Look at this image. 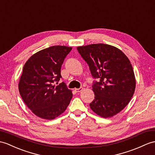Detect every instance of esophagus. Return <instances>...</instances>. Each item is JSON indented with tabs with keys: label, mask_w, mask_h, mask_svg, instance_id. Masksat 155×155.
I'll return each mask as SVG.
<instances>
[{
	"label": "esophagus",
	"mask_w": 155,
	"mask_h": 155,
	"mask_svg": "<svg viewBox=\"0 0 155 155\" xmlns=\"http://www.w3.org/2000/svg\"><path fill=\"white\" fill-rule=\"evenodd\" d=\"M82 90H83V88H75L74 89V91L78 93V92H81Z\"/></svg>",
	"instance_id": "34e87169"
}]
</instances>
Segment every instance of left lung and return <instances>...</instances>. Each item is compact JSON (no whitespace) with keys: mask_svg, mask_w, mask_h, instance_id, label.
I'll use <instances>...</instances> for the list:
<instances>
[{"mask_svg":"<svg viewBox=\"0 0 155 155\" xmlns=\"http://www.w3.org/2000/svg\"><path fill=\"white\" fill-rule=\"evenodd\" d=\"M88 64L94 81V100L92 110L102 117H112L130 101L135 89V78L131 64L121 50L104 44L77 48Z\"/></svg>","mask_w":155,"mask_h":155,"instance_id":"1","label":"left lung"}]
</instances>
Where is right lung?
I'll return each mask as SVG.
<instances>
[{"label": "right lung", "instance_id": "right-lung-1", "mask_svg": "<svg viewBox=\"0 0 155 155\" xmlns=\"http://www.w3.org/2000/svg\"><path fill=\"white\" fill-rule=\"evenodd\" d=\"M72 48L55 45L35 53L25 63L18 84L24 103L37 116L53 120L71 102L73 94L64 82L53 84L62 78L61 68Z\"/></svg>", "mask_w": 155, "mask_h": 155}]
</instances>
